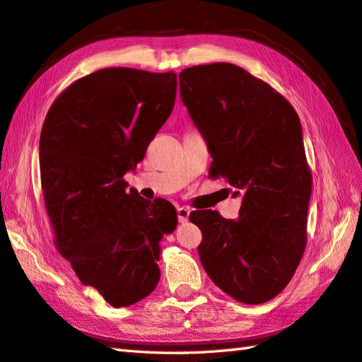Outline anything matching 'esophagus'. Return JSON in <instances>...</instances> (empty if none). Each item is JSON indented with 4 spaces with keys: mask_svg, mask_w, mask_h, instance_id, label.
I'll use <instances>...</instances> for the list:
<instances>
[{
    "mask_svg": "<svg viewBox=\"0 0 362 362\" xmlns=\"http://www.w3.org/2000/svg\"><path fill=\"white\" fill-rule=\"evenodd\" d=\"M189 214L190 211L187 208H184V206H181V208L176 209V216H178V222L180 223H186L189 220Z\"/></svg>",
    "mask_w": 362,
    "mask_h": 362,
    "instance_id": "1",
    "label": "esophagus"
}]
</instances>
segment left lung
<instances>
[{
	"mask_svg": "<svg viewBox=\"0 0 362 362\" xmlns=\"http://www.w3.org/2000/svg\"><path fill=\"white\" fill-rule=\"evenodd\" d=\"M180 88L208 144L211 178L222 176L242 197L235 220L189 216L203 234L200 261L234 300L265 303L289 284L306 247L313 176L300 119L274 87L228 62L182 70Z\"/></svg>",
	"mask_w": 362,
	"mask_h": 362,
	"instance_id": "left-lung-1",
	"label": "left lung"
}]
</instances>
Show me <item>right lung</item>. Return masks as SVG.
<instances>
[{
    "mask_svg": "<svg viewBox=\"0 0 362 362\" xmlns=\"http://www.w3.org/2000/svg\"><path fill=\"white\" fill-rule=\"evenodd\" d=\"M176 73L103 69L75 81L49 107L40 132V178L56 247L81 283L114 308L154 291L160 240L176 226L165 200L127 192L170 117Z\"/></svg>",
    "mask_w": 362,
    "mask_h": 362,
    "instance_id": "obj_1",
    "label": "right lung"
}]
</instances>
